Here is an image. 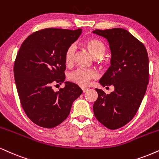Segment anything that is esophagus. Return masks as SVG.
<instances>
[{
	"label": "esophagus",
	"mask_w": 159,
	"mask_h": 159,
	"mask_svg": "<svg viewBox=\"0 0 159 159\" xmlns=\"http://www.w3.org/2000/svg\"><path fill=\"white\" fill-rule=\"evenodd\" d=\"M81 89H82V90H83V92H87V91H88V89H88V88H86V87H82Z\"/></svg>",
	"instance_id": "obj_1"
}]
</instances>
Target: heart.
<instances>
[{"label":"heart","instance_id":"obj_1","mask_svg":"<svg viewBox=\"0 0 159 159\" xmlns=\"http://www.w3.org/2000/svg\"><path fill=\"white\" fill-rule=\"evenodd\" d=\"M85 45L89 49L90 53L94 58H99L104 53L106 47L104 44L100 40L96 39H90L85 42ZM75 53V45H71L67 48L65 53V61L67 66L71 65L74 61ZM98 74L92 70H87L84 68H77L73 71L70 72L68 75V78L73 83L81 86H87L90 81L95 79Z\"/></svg>","mask_w":159,"mask_h":159}]
</instances>
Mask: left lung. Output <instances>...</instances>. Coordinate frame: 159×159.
I'll use <instances>...</instances> for the list:
<instances>
[{
	"label": "left lung",
	"instance_id": "obj_1",
	"mask_svg": "<svg viewBox=\"0 0 159 159\" xmlns=\"http://www.w3.org/2000/svg\"><path fill=\"white\" fill-rule=\"evenodd\" d=\"M107 39L111 66L100 78L103 86L113 85L106 94L95 89L98 97L93 105L97 120L108 129H117L133 119L149 82V59L144 45L127 30L114 28L92 31Z\"/></svg>",
	"mask_w": 159,
	"mask_h": 159
}]
</instances>
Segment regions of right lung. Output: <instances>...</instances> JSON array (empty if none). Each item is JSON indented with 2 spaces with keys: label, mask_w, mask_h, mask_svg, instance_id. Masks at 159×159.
<instances>
[{
  "label": "right lung",
  "mask_w": 159,
  "mask_h": 159,
  "mask_svg": "<svg viewBox=\"0 0 159 159\" xmlns=\"http://www.w3.org/2000/svg\"><path fill=\"white\" fill-rule=\"evenodd\" d=\"M81 33V29H43L29 36L20 48L14 65L16 87L26 115L40 127L61 123L83 92L69 81L59 91L52 89L65 81V51Z\"/></svg>",
  "instance_id": "1"
}]
</instances>
